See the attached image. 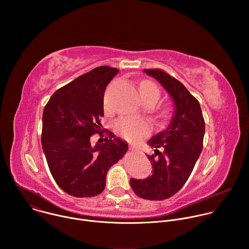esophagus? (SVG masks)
<instances>
[{
	"mask_svg": "<svg viewBox=\"0 0 249 249\" xmlns=\"http://www.w3.org/2000/svg\"><path fill=\"white\" fill-rule=\"evenodd\" d=\"M129 150L133 152V151H135V148H134V147H132V146H130V147H129Z\"/></svg>",
	"mask_w": 249,
	"mask_h": 249,
	"instance_id": "esophagus-1",
	"label": "esophagus"
}]
</instances>
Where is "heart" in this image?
<instances>
[{"label":"heart","instance_id":"obj_1","mask_svg":"<svg viewBox=\"0 0 249 249\" xmlns=\"http://www.w3.org/2000/svg\"><path fill=\"white\" fill-rule=\"evenodd\" d=\"M140 92L142 94H153L160 97L159 88L151 83L144 82L141 84ZM118 131L122 136L130 140H138L148 134L151 129V123L144 119H133V118H124L118 121L117 123Z\"/></svg>","mask_w":249,"mask_h":249}]
</instances>
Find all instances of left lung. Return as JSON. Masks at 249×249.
<instances>
[{"label": "left lung", "mask_w": 249, "mask_h": 249, "mask_svg": "<svg viewBox=\"0 0 249 249\" xmlns=\"http://www.w3.org/2000/svg\"><path fill=\"white\" fill-rule=\"evenodd\" d=\"M144 72L167 91L174 108L167 127L148 142L155 148V154L147 155L153 174L145 179L131 178L130 185L141 198L164 200L178 192L189 178L203 149L205 121L199 101L179 81L160 69Z\"/></svg>", "instance_id": "1"}]
</instances>
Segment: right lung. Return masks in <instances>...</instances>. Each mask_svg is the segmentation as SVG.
Returning a JSON list of instances; mask_svg holds the SVG:
<instances>
[{
  "label": "right lung",
  "instance_id": "right-lung-1",
  "mask_svg": "<svg viewBox=\"0 0 249 249\" xmlns=\"http://www.w3.org/2000/svg\"><path fill=\"white\" fill-rule=\"evenodd\" d=\"M118 71L97 67L56 90L44 107L42 149L54 180L74 197L100 194L108 169L128 150L111 132L105 143H90L93 134L102 135L104 91Z\"/></svg>",
  "mask_w": 249,
  "mask_h": 249
}]
</instances>
